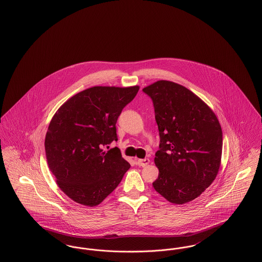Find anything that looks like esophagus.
Segmentation results:
<instances>
[{
    "label": "esophagus",
    "mask_w": 262,
    "mask_h": 262,
    "mask_svg": "<svg viewBox=\"0 0 262 262\" xmlns=\"http://www.w3.org/2000/svg\"><path fill=\"white\" fill-rule=\"evenodd\" d=\"M150 160L148 158H144V159H138L137 160V165L140 167H145L149 164Z\"/></svg>",
    "instance_id": "obj_1"
}]
</instances>
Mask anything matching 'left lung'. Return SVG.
I'll return each instance as SVG.
<instances>
[{
    "mask_svg": "<svg viewBox=\"0 0 262 262\" xmlns=\"http://www.w3.org/2000/svg\"><path fill=\"white\" fill-rule=\"evenodd\" d=\"M142 91L154 107L160 144L159 174L153 187L176 204L191 201L209 187L219 171L223 135L211 109L190 90L159 80Z\"/></svg>",
    "mask_w": 262,
    "mask_h": 262,
    "instance_id": "obj_1",
    "label": "left lung"
}]
</instances>
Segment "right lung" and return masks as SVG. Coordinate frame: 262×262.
Instances as JSON below:
<instances>
[{"instance_id": "right-lung-1", "label": "right lung", "mask_w": 262, "mask_h": 262, "mask_svg": "<svg viewBox=\"0 0 262 262\" xmlns=\"http://www.w3.org/2000/svg\"><path fill=\"white\" fill-rule=\"evenodd\" d=\"M138 86H94L62 104L45 137L47 163L57 184L75 202L96 206L121 183L130 165L118 147L116 124Z\"/></svg>"}]
</instances>
